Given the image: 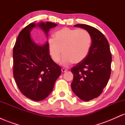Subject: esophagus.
<instances>
[{
    "instance_id": "34e87169",
    "label": "esophagus",
    "mask_w": 125,
    "mask_h": 125,
    "mask_svg": "<svg viewBox=\"0 0 125 125\" xmlns=\"http://www.w3.org/2000/svg\"><path fill=\"white\" fill-rule=\"evenodd\" d=\"M67 71V69H66L64 68H62V72H66Z\"/></svg>"
}]
</instances>
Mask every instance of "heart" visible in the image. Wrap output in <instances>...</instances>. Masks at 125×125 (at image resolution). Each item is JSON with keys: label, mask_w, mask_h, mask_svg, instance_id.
<instances>
[{"label": "heart", "mask_w": 125, "mask_h": 125, "mask_svg": "<svg viewBox=\"0 0 125 125\" xmlns=\"http://www.w3.org/2000/svg\"><path fill=\"white\" fill-rule=\"evenodd\" d=\"M53 39L49 41V53L52 59L58 63L64 54L61 64L69 66L72 63H80L86 58L92 43V37L88 31L63 28L54 32Z\"/></svg>", "instance_id": "heart-1"}]
</instances>
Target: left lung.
<instances>
[{
    "instance_id": "1",
    "label": "left lung",
    "mask_w": 125,
    "mask_h": 125,
    "mask_svg": "<svg viewBox=\"0 0 125 125\" xmlns=\"http://www.w3.org/2000/svg\"><path fill=\"white\" fill-rule=\"evenodd\" d=\"M74 26L89 32L92 44L86 58L71 69L73 74L71 87L81 100L89 101L99 96L108 83L111 73L112 54L108 41L98 29L84 24Z\"/></svg>"
}]
</instances>
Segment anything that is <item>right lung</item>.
<instances>
[{
	"label": "right lung",
	"mask_w": 125,
	"mask_h": 125,
	"mask_svg": "<svg viewBox=\"0 0 125 125\" xmlns=\"http://www.w3.org/2000/svg\"><path fill=\"white\" fill-rule=\"evenodd\" d=\"M36 25L31 23L19 34L13 50V75L23 95L35 101H41L52 92L61 74V67L52 59L48 42L41 46L32 41L30 31ZM37 25L46 35L50 29L57 26L49 21Z\"/></svg>",
	"instance_id": "1"
}]
</instances>
